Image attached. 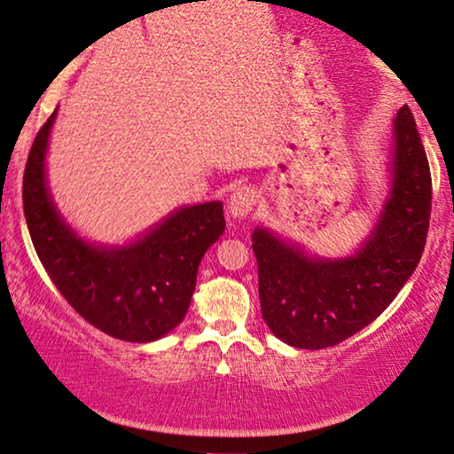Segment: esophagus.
I'll return each mask as SVG.
<instances>
[{
    "instance_id": "obj_1",
    "label": "esophagus",
    "mask_w": 454,
    "mask_h": 454,
    "mask_svg": "<svg viewBox=\"0 0 454 454\" xmlns=\"http://www.w3.org/2000/svg\"><path fill=\"white\" fill-rule=\"evenodd\" d=\"M254 203H257V193L251 187L236 189L228 200V214L234 220H245L251 215Z\"/></svg>"
}]
</instances>
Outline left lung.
<instances>
[{"label":"left lung","mask_w":454,"mask_h":454,"mask_svg":"<svg viewBox=\"0 0 454 454\" xmlns=\"http://www.w3.org/2000/svg\"><path fill=\"white\" fill-rule=\"evenodd\" d=\"M391 191L372 232L349 257H312L302 247L254 228L263 321L284 343L323 349L346 341L393 302L426 247L432 176L407 106L395 117Z\"/></svg>","instance_id":"left-lung-1"}]
</instances>
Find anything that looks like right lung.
<instances>
[{
	"label": "right lung",
	"mask_w": 454,
	"mask_h": 454,
	"mask_svg": "<svg viewBox=\"0 0 454 454\" xmlns=\"http://www.w3.org/2000/svg\"><path fill=\"white\" fill-rule=\"evenodd\" d=\"M55 117L57 108L36 133L24 168V215L38 259L63 298L102 333L133 343L160 340L187 315L201 257L224 234L222 203L178 207L121 247L84 240L47 187L44 158Z\"/></svg>",
	"instance_id": "1"
}]
</instances>
